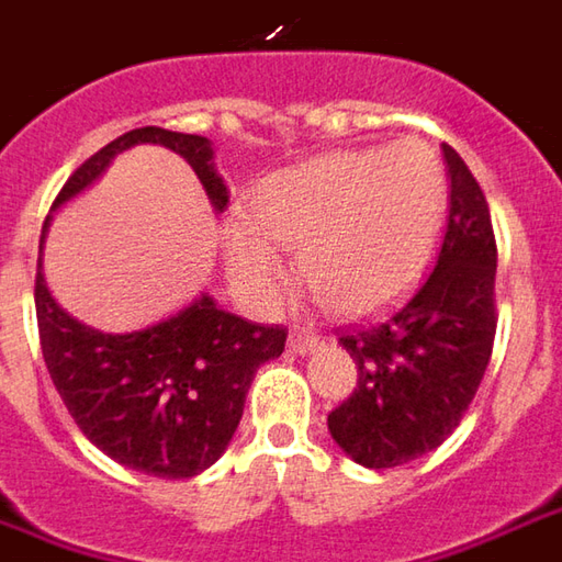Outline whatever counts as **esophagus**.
Here are the masks:
<instances>
[{
  "instance_id": "obj_1",
  "label": "esophagus",
  "mask_w": 562,
  "mask_h": 562,
  "mask_svg": "<svg viewBox=\"0 0 562 562\" xmlns=\"http://www.w3.org/2000/svg\"><path fill=\"white\" fill-rule=\"evenodd\" d=\"M319 345H323V339L319 336H314V333H292L289 336V351L292 355H311V351H317Z\"/></svg>"
}]
</instances>
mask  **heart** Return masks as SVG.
Returning <instances> with one entry per match:
<instances>
[{
  "label": "heart",
  "mask_w": 562,
  "mask_h": 562,
  "mask_svg": "<svg viewBox=\"0 0 562 562\" xmlns=\"http://www.w3.org/2000/svg\"><path fill=\"white\" fill-rule=\"evenodd\" d=\"M448 204L445 165L423 139L345 148L277 170L223 223L233 280L273 301L285 280L280 249L299 251L301 280L339 314L397 301L426 270Z\"/></svg>",
  "instance_id": "obj_1"
}]
</instances>
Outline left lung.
Masks as SVG:
<instances>
[{
	"instance_id": "8db88e82",
	"label": "left lung",
	"mask_w": 562,
	"mask_h": 562,
	"mask_svg": "<svg viewBox=\"0 0 562 562\" xmlns=\"http://www.w3.org/2000/svg\"><path fill=\"white\" fill-rule=\"evenodd\" d=\"M451 202L432 273L367 326L341 333L358 389L329 414V436L367 470H392L436 451L460 426L494 345L492 214L470 167L441 146Z\"/></svg>"
}]
</instances>
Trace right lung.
Instances as JSON below:
<instances>
[{"mask_svg":"<svg viewBox=\"0 0 562 562\" xmlns=\"http://www.w3.org/2000/svg\"><path fill=\"white\" fill-rule=\"evenodd\" d=\"M133 146H165L195 170L211 207L221 214L229 189L204 136L143 126L99 148L68 177L52 204L87 192L117 155ZM49 221L40 236V251ZM36 323L49 376L80 432L126 470L189 479L217 463L243 419L248 385L285 348L282 326H258L226 314L207 292L177 314L133 333H102L55 301L43 258L36 263Z\"/></svg>","mask_w":562,"mask_h":562,"instance_id":"right-lung-1","label":"right lung"}]
</instances>
